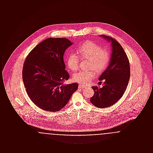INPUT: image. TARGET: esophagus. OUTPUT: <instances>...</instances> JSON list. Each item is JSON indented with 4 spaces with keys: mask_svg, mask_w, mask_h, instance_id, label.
I'll return each instance as SVG.
<instances>
[{
    "mask_svg": "<svg viewBox=\"0 0 153 153\" xmlns=\"http://www.w3.org/2000/svg\"><path fill=\"white\" fill-rule=\"evenodd\" d=\"M79 88H80V89H83V88H85V86H84V85H79Z\"/></svg>",
    "mask_w": 153,
    "mask_h": 153,
    "instance_id": "1",
    "label": "esophagus"
}]
</instances>
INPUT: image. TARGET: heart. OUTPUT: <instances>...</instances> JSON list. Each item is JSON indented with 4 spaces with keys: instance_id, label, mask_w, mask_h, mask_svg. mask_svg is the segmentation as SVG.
Masks as SVG:
<instances>
[{
    "instance_id": "obj_1",
    "label": "heart",
    "mask_w": 153,
    "mask_h": 153,
    "mask_svg": "<svg viewBox=\"0 0 153 153\" xmlns=\"http://www.w3.org/2000/svg\"><path fill=\"white\" fill-rule=\"evenodd\" d=\"M77 52L81 58L88 59L87 68L88 71H80L75 73L73 80L80 84L86 85L90 83L97 73L102 72L107 67L110 60V54L105 49H102L98 44L92 41H87L81 45L77 49ZM79 57L72 53L69 54L67 59V64L69 68L73 71L79 68Z\"/></svg>"
}]
</instances>
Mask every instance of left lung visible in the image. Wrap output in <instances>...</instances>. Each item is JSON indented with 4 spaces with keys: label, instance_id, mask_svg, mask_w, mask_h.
Listing matches in <instances>:
<instances>
[{
    "label": "left lung",
    "instance_id": "8db88e82",
    "mask_svg": "<svg viewBox=\"0 0 153 153\" xmlns=\"http://www.w3.org/2000/svg\"><path fill=\"white\" fill-rule=\"evenodd\" d=\"M101 36L111 42L112 54L109 65L99 77L100 81H104L103 86L92 87L95 94L90 101L96 107L103 108L112 105L123 96L130 80V67L121 45L111 36Z\"/></svg>",
    "mask_w": 153,
    "mask_h": 153
}]
</instances>
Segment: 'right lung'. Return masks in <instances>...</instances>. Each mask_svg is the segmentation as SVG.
Here are the masks:
<instances>
[{"label": "right lung", "instance_id": "1", "mask_svg": "<svg viewBox=\"0 0 153 153\" xmlns=\"http://www.w3.org/2000/svg\"><path fill=\"white\" fill-rule=\"evenodd\" d=\"M72 43L65 38H49L37 45L26 57L22 79L26 92L38 107L49 112L64 108L78 88L65 85L69 74L63 56Z\"/></svg>", "mask_w": 153, "mask_h": 153}]
</instances>
